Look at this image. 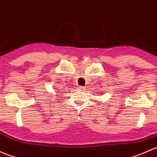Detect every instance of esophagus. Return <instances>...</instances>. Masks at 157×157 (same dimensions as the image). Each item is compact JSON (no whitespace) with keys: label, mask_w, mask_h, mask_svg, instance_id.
Segmentation results:
<instances>
[{"label":"esophagus","mask_w":157,"mask_h":157,"mask_svg":"<svg viewBox=\"0 0 157 157\" xmlns=\"http://www.w3.org/2000/svg\"><path fill=\"white\" fill-rule=\"evenodd\" d=\"M83 89H84V87H83V86H80V88H79V90H81V91H83Z\"/></svg>","instance_id":"34e87169"}]
</instances>
